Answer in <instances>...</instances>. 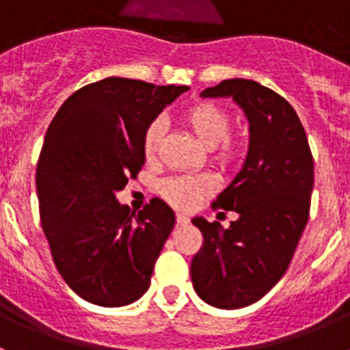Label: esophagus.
I'll return each instance as SVG.
<instances>
[{"instance_id":"esophagus-1","label":"esophagus","mask_w":350,"mask_h":350,"mask_svg":"<svg viewBox=\"0 0 350 350\" xmlns=\"http://www.w3.org/2000/svg\"><path fill=\"white\" fill-rule=\"evenodd\" d=\"M177 224L178 226H187L189 224V217L185 213H177Z\"/></svg>"}]
</instances>
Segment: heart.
I'll return each mask as SVG.
<instances>
[{
	"label": "heart",
	"instance_id": "1",
	"mask_svg": "<svg viewBox=\"0 0 350 350\" xmlns=\"http://www.w3.org/2000/svg\"><path fill=\"white\" fill-rule=\"evenodd\" d=\"M182 122L189 128L198 142L208 148L210 159L221 168L234 166L242 157V147L230 137L231 117L224 108L210 101H202L189 107L182 113ZM165 137V122L159 119L152 120L145 128L142 137V154L145 161L156 159L161 142ZM217 182L210 173H191V175H175L161 180L157 191L170 205L175 208L189 210L202 198L215 191Z\"/></svg>",
	"mask_w": 350,
	"mask_h": 350
}]
</instances>
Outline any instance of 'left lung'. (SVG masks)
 I'll use <instances>...</instances> for the list:
<instances>
[{"label":"left lung","mask_w":350,"mask_h":350,"mask_svg":"<svg viewBox=\"0 0 350 350\" xmlns=\"http://www.w3.org/2000/svg\"><path fill=\"white\" fill-rule=\"evenodd\" d=\"M202 98H233L249 120L245 163L212 203L238 219L228 230L193 219L203 234L191 261L194 291L212 307L233 310L261 299L286 273L308 221L314 159L295 108L271 89L231 79Z\"/></svg>","instance_id":"8db88e82"}]
</instances>
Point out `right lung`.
Segmentation results:
<instances>
[{
  "label": "right lung",
  "mask_w": 350,
  "mask_h": 350,
  "mask_svg": "<svg viewBox=\"0 0 350 350\" xmlns=\"http://www.w3.org/2000/svg\"><path fill=\"white\" fill-rule=\"evenodd\" d=\"M187 85L110 77L61 105L45 135L36 193L52 259L80 298L100 307L137 301L175 226L159 198L131 213L117 202L145 157L144 131Z\"/></svg>",
  "instance_id": "obj_1"
}]
</instances>
